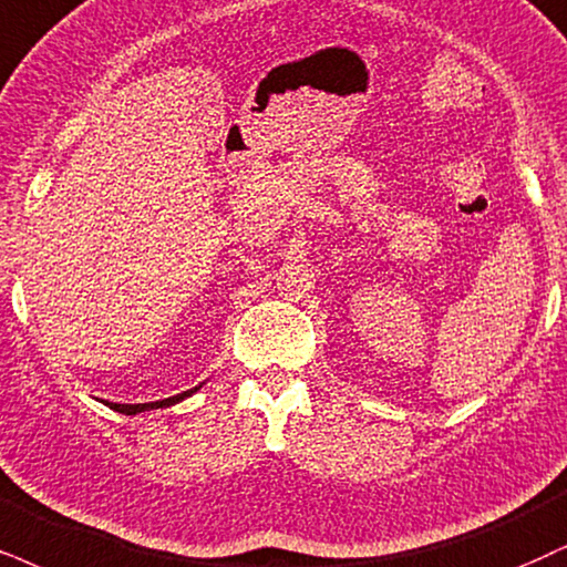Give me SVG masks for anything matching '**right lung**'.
I'll list each match as a JSON object with an SVG mask.
<instances>
[{"label":"right lung","instance_id":"add662e5","mask_svg":"<svg viewBox=\"0 0 567 567\" xmlns=\"http://www.w3.org/2000/svg\"><path fill=\"white\" fill-rule=\"evenodd\" d=\"M199 389H202V383H199V386H194V389H188V391H181V394H176V396H167V400H159V402H144V404H117V402H104V404H107L110 410L123 412V415H138V412H146V410H159V408H171V404H178L181 400H186V396H192L194 391H199Z\"/></svg>","mask_w":567,"mask_h":567}]
</instances>
